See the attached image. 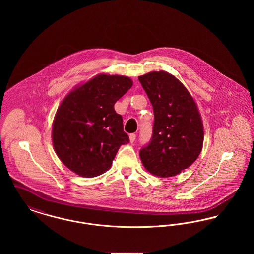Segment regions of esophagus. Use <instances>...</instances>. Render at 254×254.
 Instances as JSON below:
<instances>
[{
    "label": "esophagus",
    "instance_id": "esophagus-1",
    "mask_svg": "<svg viewBox=\"0 0 254 254\" xmlns=\"http://www.w3.org/2000/svg\"><path fill=\"white\" fill-rule=\"evenodd\" d=\"M135 139H136V134H134V133H131V134H129V141H130V143H131V144H132V143H134Z\"/></svg>",
    "mask_w": 254,
    "mask_h": 254
}]
</instances>
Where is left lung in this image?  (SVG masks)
Masks as SVG:
<instances>
[{
    "instance_id": "1",
    "label": "left lung",
    "mask_w": 254,
    "mask_h": 254,
    "mask_svg": "<svg viewBox=\"0 0 254 254\" xmlns=\"http://www.w3.org/2000/svg\"><path fill=\"white\" fill-rule=\"evenodd\" d=\"M154 112L152 137L140 150L145 169L171 177L188 169L202 151L204 127L197 105L186 86L166 71L138 77Z\"/></svg>"
}]
</instances>
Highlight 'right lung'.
<instances>
[{
    "mask_svg": "<svg viewBox=\"0 0 254 254\" xmlns=\"http://www.w3.org/2000/svg\"><path fill=\"white\" fill-rule=\"evenodd\" d=\"M122 75L98 74L62 101L52 124V143L63 164L82 177L105 173L129 142L115 103L132 86Z\"/></svg>",
    "mask_w": 254,
    "mask_h": 254,
    "instance_id": "1",
    "label": "right lung"
}]
</instances>
